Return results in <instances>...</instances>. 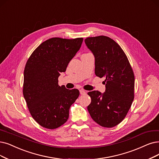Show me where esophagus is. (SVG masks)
<instances>
[{"mask_svg": "<svg viewBox=\"0 0 159 159\" xmlns=\"http://www.w3.org/2000/svg\"><path fill=\"white\" fill-rule=\"evenodd\" d=\"M80 93L81 94H86V91L85 90H84V89L80 90Z\"/></svg>", "mask_w": 159, "mask_h": 159, "instance_id": "1", "label": "esophagus"}]
</instances>
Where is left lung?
Wrapping results in <instances>:
<instances>
[{"label":"left lung","mask_w":159,"mask_h":159,"mask_svg":"<svg viewBox=\"0 0 159 159\" xmlns=\"http://www.w3.org/2000/svg\"><path fill=\"white\" fill-rule=\"evenodd\" d=\"M85 43L94 57L95 75L106 79L104 93H88L91 102L87 110L98 125L113 127L124 119L134 100V73L123 49L110 38L89 37Z\"/></svg>","instance_id":"left-lung-1"}]
</instances>
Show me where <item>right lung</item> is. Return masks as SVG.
Masks as SVG:
<instances>
[{
	"mask_svg": "<svg viewBox=\"0 0 159 159\" xmlns=\"http://www.w3.org/2000/svg\"><path fill=\"white\" fill-rule=\"evenodd\" d=\"M83 38H52L42 42L24 70L23 96L32 117L44 128L54 129L66 122L69 109L80 95L58 84L61 72L81 48Z\"/></svg>",
	"mask_w": 159,
	"mask_h": 159,
	"instance_id": "add662e5",
	"label": "right lung"
}]
</instances>
